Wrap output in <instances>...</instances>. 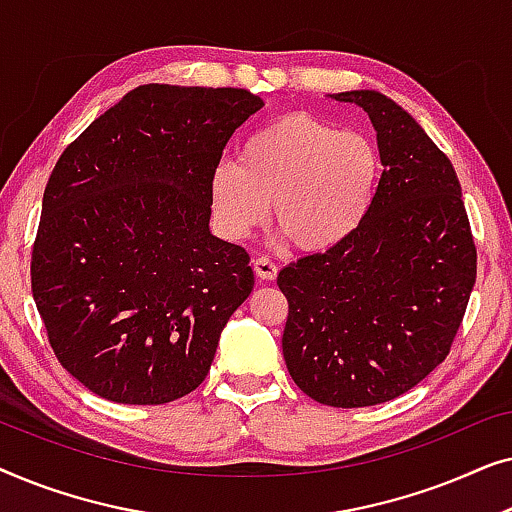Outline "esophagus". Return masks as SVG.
Segmentation results:
<instances>
[{"label":"esophagus","mask_w":512,"mask_h":512,"mask_svg":"<svg viewBox=\"0 0 512 512\" xmlns=\"http://www.w3.org/2000/svg\"><path fill=\"white\" fill-rule=\"evenodd\" d=\"M254 272L258 279H263V282H272V279L277 277V265L272 263L268 256H261L254 261Z\"/></svg>","instance_id":"34e87169"}]
</instances>
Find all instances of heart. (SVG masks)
I'll use <instances>...</instances> for the list:
<instances>
[{"label": "heart", "instance_id": "heart-1", "mask_svg": "<svg viewBox=\"0 0 512 512\" xmlns=\"http://www.w3.org/2000/svg\"><path fill=\"white\" fill-rule=\"evenodd\" d=\"M384 163L373 139L296 111L251 132L240 163L223 160L209 198L223 235L240 240L270 212L293 249L321 256L363 228L382 186Z\"/></svg>", "mask_w": 512, "mask_h": 512}]
</instances>
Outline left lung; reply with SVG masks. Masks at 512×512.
<instances>
[{
	"label": "left lung",
	"mask_w": 512,
	"mask_h": 512,
	"mask_svg": "<svg viewBox=\"0 0 512 512\" xmlns=\"http://www.w3.org/2000/svg\"><path fill=\"white\" fill-rule=\"evenodd\" d=\"M331 100L368 114L382 186L352 240L279 272L289 300L282 352L314 401L366 408L445 361L475 284V244L457 172L422 125L377 90Z\"/></svg>",
	"instance_id": "left-lung-1"
}]
</instances>
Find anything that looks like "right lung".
Listing matches in <instances>:
<instances>
[{
    "label": "right lung",
    "instance_id": "add662e5",
    "mask_svg": "<svg viewBox=\"0 0 512 512\" xmlns=\"http://www.w3.org/2000/svg\"><path fill=\"white\" fill-rule=\"evenodd\" d=\"M263 107L242 88L149 83L95 118L48 179L32 296L58 361L93 394H191L254 289L249 254L209 230V177Z\"/></svg>",
    "mask_w": 512,
    "mask_h": 512
}]
</instances>
